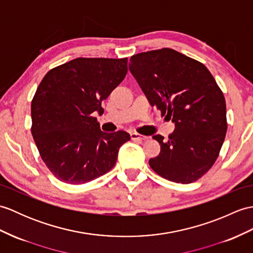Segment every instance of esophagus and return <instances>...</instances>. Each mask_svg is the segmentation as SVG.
Masks as SVG:
<instances>
[{"label":"esophagus","instance_id":"1","mask_svg":"<svg viewBox=\"0 0 253 253\" xmlns=\"http://www.w3.org/2000/svg\"><path fill=\"white\" fill-rule=\"evenodd\" d=\"M130 138H131V140H133V141H143V140H145V139H148V137L142 136V134H140V133H138V132H131V133H130Z\"/></svg>","mask_w":253,"mask_h":253}]
</instances>
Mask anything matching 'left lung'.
<instances>
[{
    "label": "left lung",
    "instance_id": "1",
    "mask_svg": "<svg viewBox=\"0 0 253 253\" xmlns=\"http://www.w3.org/2000/svg\"><path fill=\"white\" fill-rule=\"evenodd\" d=\"M133 78L152 107L174 123V131L149 164L161 177L177 183L197 181L213 166L227 130L225 98L202 62L171 48L133 55Z\"/></svg>",
    "mask_w": 253,
    "mask_h": 253
}]
</instances>
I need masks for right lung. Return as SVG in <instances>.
I'll return each instance as SVG.
<instances>
[{
    "instance_id": "add662e5",
    "label": "right lung",
    "mask_w": 253,
    "mask_h": 253,
    "mask_svg": "<svg viewBox=\"0 0 253 253\" xmlns=\"http://www.w3.org/2000/svg\"><path fill=\"white\" fill-rule=\"evenodd\" d=\"M127 58H76L49 70L31 102V132L49 171L84 184L110 171L130 134L100 130L95 114L127 74Z\"/></svg>"
}]
</instances>
